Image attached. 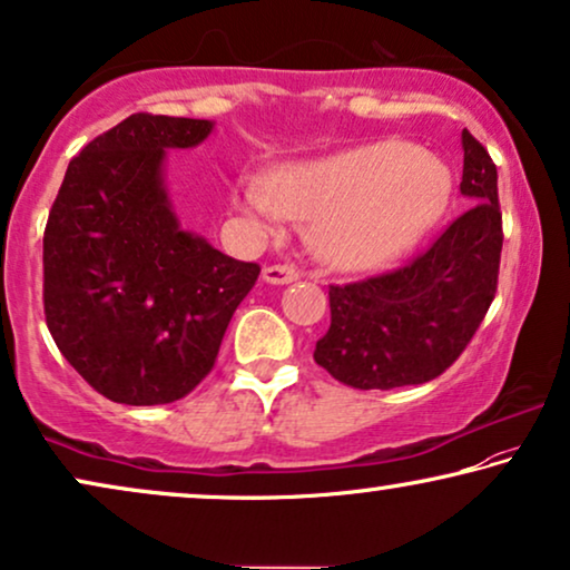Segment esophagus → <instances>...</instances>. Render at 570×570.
<instances>
[{"label": "esophagus", "instance_id": "34e87169", "mask_svg": "<svg viewBox=\"0 0 570 570\" xmlns=\"http://www.w3.org/2000/svg\"><path fill=\"white\" fill-rule=\"evenodd\" d=\"M299 278V271L292 266H266L263 268V282L274 284V286H284V284H294Z\"/></svg>", "mask_w": 570, "mask_h": 570}]
</instances>
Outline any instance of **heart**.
I'll use <instances>...</instances> for the list:
<instances>
[{
	"mask_svg": "<svg viewBox=\"0 0 570 570\" xmlns=\"http://www.w3.org/2000/svg\"><path fill=\"white\" fill-rule=\"evenodd\" d=\"M452 198L442 159L403 139L276 167L263 186H245L235 206L255 219L312 222L309 243L338 271H366L419 243Z\"/></svg>",
	"mask_w": 570,
	"mask_h": 570,
	"instance_id": "b5f03b06",
	"label": "heart"
}]
</instances>
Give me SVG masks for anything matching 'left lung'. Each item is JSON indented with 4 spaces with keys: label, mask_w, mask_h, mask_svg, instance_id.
<instances>
[{
    "label": "left lung",
    "mask_w": 570,
    "mask_h": 570,
    "mask_svg": "<svg viewBox=\"0 0 570 570\" xmlns=\"http://www.w3.org/2000/svg\"><path fill=\"white\" fill-rule=\"evenodd\" d=\"M462 196L470 208L436 243L392 274L331 286V327L315 362L356 390L434 380L456 362L495 296L501 263L499 173L462 131Z\"/></svg>",
    "instance_id": "1"
}]
</instances>
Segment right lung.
<instances>
[{
    "instance_id": "1",
    "label": "right lung",
    "mask_w": 570,
    "mask_h": 570,
    "mask_svg": "<svg viewBox=\"0 0 570 570\" xmlns=\"http://www.w3.org/2000/svg\"><path fill=\"white\" fill-rule=\"evenodd\" d=\"M214 121L136 114L71 159L43 235V307L63 358L124 405L186 397L212 372L261 268L183 229L165 183L170 149Z\"/></svg>"
}]
</instances>
